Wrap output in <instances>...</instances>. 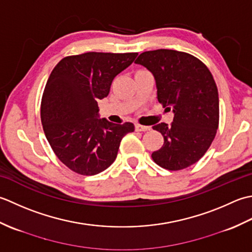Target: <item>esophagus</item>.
Here are the masks:
<instances>
[{
  "label": "esophagus",
  "instance_id": "34e87169",
  "mask_svg": "<svg viewBox=\"0 0 252 252\" xmlns=\"http://www.w3.org/2000/svg\"><path fill=\"white\" fill-rule=\"evenodd\" d=\"M135 128H136V131H147V130H150V127H149V126H143V125H140V124H136Z\"/></svg>",
  "mask_w": 252,
  "mask_h": 252
}]
</instances>
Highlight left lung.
Returning <instances> with one entry per match:
<instances>
[{"instance_id": "8db88e82", "label": "left lung", "mask_w": 252, "mask_h": 252, "mask_svg": "<svg viewBox=\"0 0 252 252\" xmlns=\"http://www.w3.org/2000/svg\"><path fill=\"white\" fill-rule=\"evenodd\" d=\"M135 63L153 74L158 101L174 113L171 125L152 127L164 138L162 148L151 155L153 161L168 171L197 163L219 127V92L211 71L193 55L167 49L143 52Z\"/></svg>"}]
</instances>
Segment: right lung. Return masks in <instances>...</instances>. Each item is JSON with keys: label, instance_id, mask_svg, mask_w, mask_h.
Returning a JSON list of instances; mask_svg holds the SVG:
<instances>
[{"label": "right lung", "instance_id": "add662e5", "mask_svg": "<svg viewBox=\"0 0 252 252\" xmlns=\"http://www.w3.org/2000/svg\"><path fill=\"white\" fill-rule=\"evenodd\" d=\"M138 53L87 52L66 56L51 73L41 100L45 137L60 161L80 175H95L115 161L132 123L99 119L97 101Z\"/></svg>", "mask_w": 252, "mask_h": 252}]
</instances>
